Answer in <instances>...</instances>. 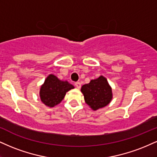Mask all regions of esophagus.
Segmentation results:
<instances>
[{
	"label": "esophagus",
	"mask_w": 157,
	"mask_h": 157,
	"mask_svg": "<svg viewBox=\"0 0 157 157\" xmlns=\"http://www.w3.org/2000/svg\"><path fill=\"white\" fill-rule=\"evenodd\" d=\"M75 86H76V88H77L79 89V88H81V83L80 82H75Z\"/></svg>",
	"instance_id": "esophagus-1"
}]
</instances>
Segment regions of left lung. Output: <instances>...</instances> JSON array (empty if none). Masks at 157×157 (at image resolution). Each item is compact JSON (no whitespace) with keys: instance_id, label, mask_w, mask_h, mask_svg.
<instances>
[{"instance_id":"1","label":"left lung","mask_w":157,"mask_h":157,"mask_svg":"<svg viewBox=\"0 0 157 157\" xmlns=\"http://www.w3.org/2000/svg\"><path fill=\"white\" fill-rule=\"evenodd\" d=\"M81 92L86 103L94 111L106 107L113 99L112 88L106 77L102 75L91 80L89 83L83 85Z\"/></svg>"}]
</instances>
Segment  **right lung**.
Returning <instances> with one entry per match:
<instances>
[{"instance_id": "add662e5", "label": "right lung", "mask_w": 157, "mask_h": 157, "mask_svg": "<svg viewBox=\"0 0 157 157\" xmlns=\"http://www.w3.org/2000/svg\"><path fill=\"white\" fill-rule=\"evenodd\" d=\"M75 88L67 80H60L54 75H49L39 90L41 101L47 107H53L63 99L67 92Z\"/></svg>"}]
</instances>
